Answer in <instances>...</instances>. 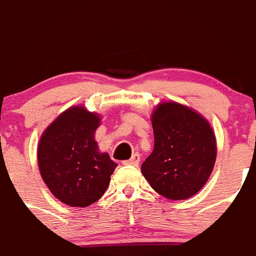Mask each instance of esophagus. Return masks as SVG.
I'll return each instance as SVG.
<instances>
[{
	"label": "esophagus",
	"instance_id": "34e87169",
	"mask_svg": "<svg viewBox=\"0 0 256 256\" xmlns=\"http://www.w3.org/2000/svg\"><path fill=\"white\" fill-rule=\"evenodd\" d=\"M140 162V155L138 154H133L132 158L130 160H124V165H138Z\"/></svg>",
	"mask_w": 256,
	"mask_h": 256
}]
</instances>
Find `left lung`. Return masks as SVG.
I'll use <instances>...</instances> for the list:
<instances>
[{
	"label": "left lung",
	"mask_w": 256,
	"mask_h": 256,
	"mask_svg": "<svg viewBox=\"0 0 256 256\" xmlns=\"http://www.w3.org/2000/svg\"><path fill=\"white\" fill-rule=\"evenodd\" d=\"M155 146L141 172L158 194L183 200L202 188L216 158V136L200 114L177 102H162L152 114Z\"/></svg>",
	"instance_id": "obj_1"
}]
</instances>
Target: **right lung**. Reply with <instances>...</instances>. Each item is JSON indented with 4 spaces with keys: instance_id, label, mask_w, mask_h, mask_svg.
I'll return each instance as SVG.
<instances>
[{
    "instance_id": "obj_1",
    "label": "right lung",
    "mask_w": 256,
    "mask_h": 256,
    "mask_svg": "<svg viewBox=\"0 0 256 256\" xmlns=\"http://www.w3.org/2000/svg\"><path fill=\"white\" fill-rule=\"evenodd\" d=\"M98 124L100 116L76 106L62 112L40 137V176L52 195L69 206L96 202L116 166L108 154L98 151L94 141Z\"/></svg>"
}]
</instances>
